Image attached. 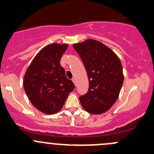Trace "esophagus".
<instances>
[{"label": "esophagus", "mask_w": 154, "mask_h": 154, "mask_svg": "<svg viewBox=\"0 0 154 154\" xmlns=\"http://www.w3.org/2000/svg\"><path fill=\"white\" fill-rule=\"evenodd\" d=\"M72 81L74 83V85H76V79L74 78H74H72Z\"/></svg>", "instance_id": "34e87169"}]
</instances>
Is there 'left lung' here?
I'll return each instance as SVG.
<instances>
[{
    "label": "left lung",
    "instance_id": "8db88e82",
    "mask_svg": "<svg viewBox=\"0 0 154 154\" xmlns=\"http://www.w3.org/2000/svg\"><path fill=\"white\" fill-rule=\"evenodd\" d=\"M73 47L81 57L89 81L88 93L80 97V103L90 114H103L115 103L123 84L120 60L109 47L93 39Z\"/></svg>",
    "mask_w": 154,
    "mask_h": 154
}]
</instances>
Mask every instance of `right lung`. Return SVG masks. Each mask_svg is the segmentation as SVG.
Masks as SVG:
<instances>
[{"instance_id":"obj_1","label":"right lung","mask_w":154,"mask_h":154,"mask_svg":"<svg viewBox=\"0 0 154 154\" xmlns=\"http://www.w3.org/2000/svg\"><path fill=\"white\" fill-rule=\"evenodd\" d=\"M67 43H50L34 57L23 77V88L30 102L40 112L54 114L63 106L74 85L66 77L61 57Z\"/></svg>"}]
</instances>
